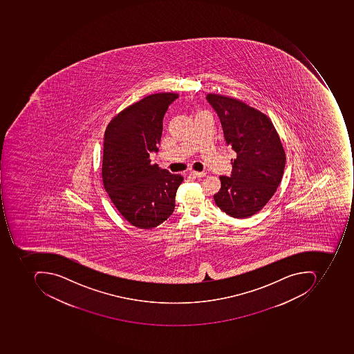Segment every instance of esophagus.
<instances>
[{
  "label": "esophagus",
  "mask_w": 354,
  "mask_h": 354,
  "mask_svg": "<svg viewBox=\"0 0 354 354\" xmlns=\"http://www.w3.org/2000/svg\"><path fill=\"white\" fill-rule=\"evenodd\" d=\"M190 176H194V178H203L205 176V172H199V171H192L190 172Z\"/></svg>",
  "instance_id": "1"
}]
</instances>
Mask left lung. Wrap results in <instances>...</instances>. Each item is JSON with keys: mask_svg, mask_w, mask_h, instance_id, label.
<instances>
[{"mask_svg": "<svg viewBox=\"0 0 354 354\" xmlns=\"http://www.w3.org/2000/svg\"><path fill=\"white\" fill-rule=\"evenodd\" d=\"M206 100L236 154L231 176H220L221 188L214 200L231 217H251L266 205L282 180L286 158L280 137L265 113L243 102L213 93Z\"/></svg>", "mask_w": 354, "mask_h": 354, "instance_id": "left-lung-1", "label": "left lung"}]
</instances>
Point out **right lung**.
Wrapping results in <instances>:
<instances>
[{"label": "right lung", "mask_w": 354, "mask_h": 354, "mask_svg": "<svg viewBox=\"0 0 354 354\" xmlns=\"http://www.w3.org/2000/svg\"><path fill=\"white\" fill-rule=\"evenodd\" d=\"M176 93L148 95L123 109L107 125L102 178L119 213L139 229L158 227L174 213L182 176L151 165L158 152L162 119Z\"/></svg>", "instance_id": "right-lung-1"}]
</instances>
